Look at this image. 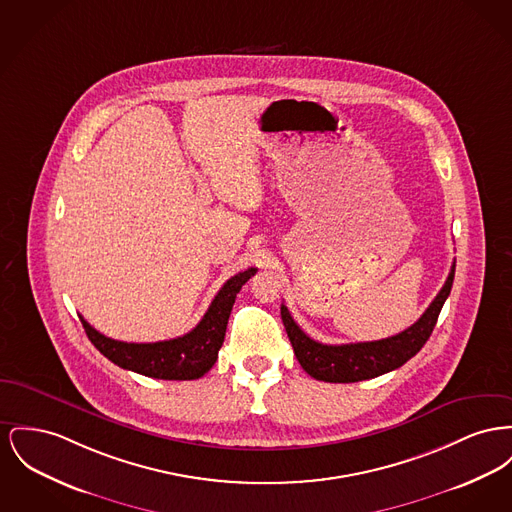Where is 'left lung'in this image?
<instances>
[{"label": "left lung", "mask_w": 512, "mask_h": 512, "mask_svg": "<svg viewBox=\"0 0 512 512\" xmlns=\"http://www.w3.org/2000/svg\"><path fill=\"white\" fill-rule=\"evenodd\" d=\"M454 267L456 263H452L445 286L435 296V300L431 301V305L425 309L420 319L406 331L398 332L383 340L338 344V346L315 342L313 338H309L305 332L301 331L298 323L292 319L288 307L282 305L280 307L282 323L288 332V338L292 342L294 354L300 361L301 367L313 379L325 381V383H358V381L389 373L392 369H398L400 365H404L420 352L435 329L443 303L451 294Z\"/></svg>", "instance_id": "1"}]
</instances>
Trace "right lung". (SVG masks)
Segmentation results:
<instances>
[{"instance_id": "right-lung-1", "label": "right lung", "mask_w": 512, "mask_h": 512, "mask_svg": "<svg viewBox=\"0 0 512 512\" xmlns=\"http://www.w3.org/2000/svg\"><path fill=\"white\" fill-rule=\"evenodd\" d=\"M257 272V269H247L238 272L218 290L211 307L199 321L193 331L162 342L135 344L121 342L108 338L92 329L91 325L81 317V323L96 350L114 361L123 369L141 373L152 379L166 381H191L203 377L218 358V350L224 342L228 317L232 313V305L241 286Z\"/></svg>"}]
</instances>
